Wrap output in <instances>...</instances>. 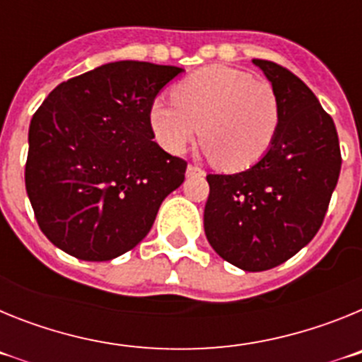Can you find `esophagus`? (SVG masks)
Instances as JSON below:
<instances>
[{"mask_svg": "<svg viewBox=\"0 0 362 362\" xmlns=\"http://www.w3.org/2000/svg\"><path fill=\"white\" fill-rule=\"evenodd\" d=\"M187 175H188V177H192V175H204V170H203V168H199V166H196V165H188L187 166Z\"/></svg>", "mask_w": 362, "mask_h": 362, "instance_id": "1", "label": "esophagus"}]
</instances>
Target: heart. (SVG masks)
<instances>
[{
	"label": "heart",
	"mask_w": 362,
	"mask_h": 362,
	"mask_svg": "<svg viewBox=\"0 0 362 362\" xmlns=\"http://www.w3.org/2000/svg\"><path fill=\"white\" fill-rule=\"evenodd\" d=\"M174 101L150 105L148 121L166 152L183 153L199 134L221 170L255 165L276 139L279 101L270 83L225 65L196 70L174 86Z\"/></svg>",
	"instance_id": "obj_1"
}]
</instances>
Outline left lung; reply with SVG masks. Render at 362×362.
I'll use <instances>...</instances> for the list:
<instances>
[{
	"mask_svg": "<svg viewBox=\"0 0 362 362\" xmlns=\"http://www.w3.org/2000/svg\"><path fill=\"white\" fill-rule=\"evenodd\" d=\"M279 101L276 139L250 168L209 174L204 233L233 267L263 272L288 261L321 228L341 172L334 119L297 76L252 59Z\"/></svg>",
	"mask_w": 362,
	"mask_h": 362,
	"instance_id": "8db88e82",
	"label": "left lung"
}]
</instances>
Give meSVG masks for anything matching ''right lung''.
Segmentation results:
<instances>
[{"mask_svg":"<svg viewBox=\"0 0 362 362\" xmlns=\"http://www.w3.org/2000/svg\"><path fill=\"white\" fill-rule=\"evenodd\" d=\"M183 69L114 62L57 85L28 129L25 185L37 225L83 261H110L150 232L187 161L150 129V105Z\"/></svg>","mask_w":362,"mask_h":362,"instance_id":"add662e5","label":"right lung"}]
</instances>
